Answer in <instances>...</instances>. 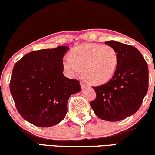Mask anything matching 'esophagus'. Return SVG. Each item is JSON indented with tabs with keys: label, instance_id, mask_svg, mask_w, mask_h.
Here are the masks:
<instances>
[{
	"label": "esophagus",
	"instance_id": "1",
	"mask_svg": "<svg viewBox=\"0 0 155 155\" xmlns=\"http://www.w3.org/2000/svg\"><path fill=\"white\" fill-rule=\"evenodd\" d=\"M80 85H81V88H87V87H88V85H87L85 83H84L83 82H82V81L80 82Z\"/></svg>",
	"mask_w": 155,
	"mask_h": 155
}]
</instances>
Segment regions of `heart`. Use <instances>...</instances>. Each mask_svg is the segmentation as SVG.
<instances>
[{
  "label": "heart",
  "instance_id": "1",
  "mask_svg": "<svg viewBox=\"0 0 155 155\" xmlns=\"http://www.w3.org/2000/svg\"><path fill=\"white\" fill-rule=\"evenodd\" d=\"M70 58L63 60L66 71L74 76L81 69L88 82L101 85L109 81L115 73L118 64L117 52L110 45L88 43L74 48Z\"/></svg>",
  "mask_w": 155,
  "mask_h": 155
}]
</instances>
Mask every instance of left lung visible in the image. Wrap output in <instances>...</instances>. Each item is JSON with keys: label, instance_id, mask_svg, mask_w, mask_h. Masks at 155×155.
I'll use <instances>...</instances> for the list:
<instances>
[{"label": "left lung", "instance_id": "left-lung-1", "mask_svg": "<svg viewBox=\"0 0 155 155\" xmlns=\"http://www.w3.org/2000/svg\"><path fill=\"white\" fill-rule=\"evenodd\" d=\"M105 44L117 52V67L110 80L92 87L96 98L90 105L100 119L115 122L139 109L148 91V68L142 54L133 46L115 41Z\"/></svg>", "mask_w": 155, "mask_h": 155}]
</instances>
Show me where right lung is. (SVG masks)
<instances>
[{
    "instance_id": "1",
    "label": "right lung",
    "mask_w": 155,
    "mask_h": 155,
    "mask_svg": "<svg viewBox=\"0 0 155 155\" xmlns=\"http://www.w3.org/2000/svg\"><path fill=\"white\" fill-rule=\"evenodd\" d=\"M67 46L35 51L22 57L12 71L10 90L19 114L38 127L59 124L67 101L81 89L79 82L63 74Z\"/></svg>"
}]
</instances>
